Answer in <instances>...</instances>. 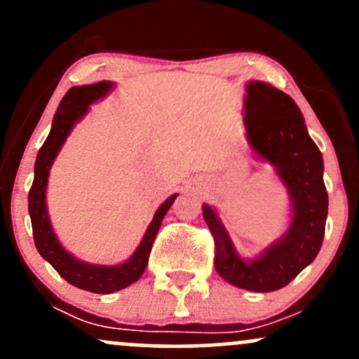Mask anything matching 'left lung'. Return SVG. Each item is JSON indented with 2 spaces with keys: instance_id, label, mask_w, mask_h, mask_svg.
Returning <instances> with one entry per match:
<instances>
[{
  "instance_id": "left-lung-1",
  "label": "left lung",
  "mask_w": 359,
  "mask_h": 359,
  "mask_svg": "<svg viewBox=\"0 0 359 359\" xmlns=\"http://www.w3.org/2000/svg\"><path fill=\"white\" fill-rule=\"evenodd\" d=\"M245 125L253 150L277 168L294 204L292 224L283 240L253 262H243L219 217L204 205L205 224L214 238V266L226 282L253 292L285 287L314 262L323 246L327 191L323 155L309 137L304 116L290 96L265 82H250Z\"/></svg>"
}]
</instances>
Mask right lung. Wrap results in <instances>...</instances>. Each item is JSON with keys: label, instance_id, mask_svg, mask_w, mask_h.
<instances>
[{"label": "right lung", "instance_id": "right-lung-1", "mask_svg": "<svg viewBox=\"0 0 359 359\" xmlns=\"http://www.w3.org/2000/svg\"><path fill=\"white\" fill-rule=\"evenodd\" d=\"M109 88L111 82L106 81L89 86H76V88L69 89L67 94L62 97L55 116H53L50 133H48L42 148L39 150V155H36L35 179L30 192H28V212H30L34 240L39 253L71 285L79 287L82 290L94 292V294H111V292L121 290V288L131 285L142 277L147 269L148 257H150L151 246H154L155 236L158 233L160 224H162L163 216L170 209V205L174 204L177 197L175 194L160 205L158 211L155 212L154 221L148 226L145 236L140 243L138 250L123 265H88V263H82L74 258L59 245L55 234L52 231L50 221H48L47 216V205H45L48 170H50L53 158L59 154L60 147L64 145L65 138L71 133L77 119H81L82 114L89 109L90 102L104 96Z\"/></svg>", "mask_w": 359, "mask_h": 359}]
</instances>
